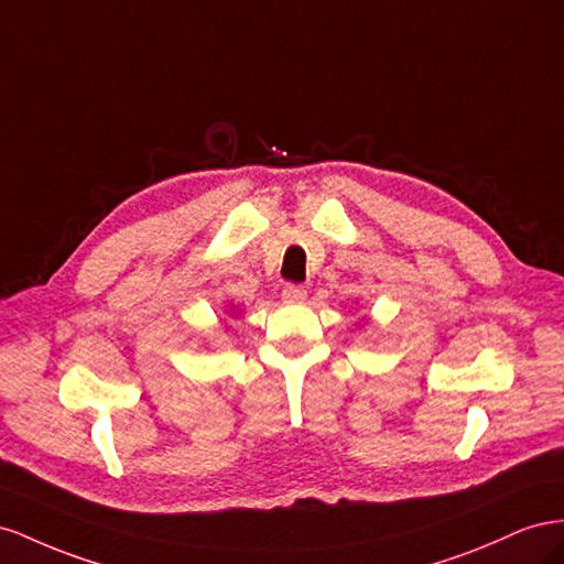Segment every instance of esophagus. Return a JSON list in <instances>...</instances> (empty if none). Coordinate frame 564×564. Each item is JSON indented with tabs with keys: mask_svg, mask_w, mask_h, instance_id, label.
Instances as JSON below:
<instances>
[{
	"mask_svg": "<svg viewBox=\"0 0 564 564\" xmlns=\"http://www.w3.org/2000/svg\"><path fill=\"white\" fill-rule=\"evenodd\" d=\"M281 297H283V302H285V304H297V302H304V297H307V288L291 283V285H285V288H283Z\"/></svg>",
	"mask_w": 564,
	"mask_h": 564,
	"instance_id": "34e87169",
	"label": "esophagus"
}]
</instances>
